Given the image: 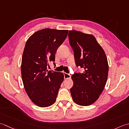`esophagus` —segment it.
I'll list each match as a JSON object with an SVG mask.
<instances>
[{"instance_id": "obj_1", "label": "esophagus", "mask_w": 129, "mask_h": 129, "mask_svg": "<svg viewBox=\"0 0 129 129\" xmlns=\"http://www.w3.org/2000/svg\"><path fill=\"white\" fill-rule=\"evenodd\" d=\"M64 79H70L71 78V75L70 74H68V73L64 72Z\"/></svg>"}]
</instances>
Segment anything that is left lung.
Here are the masks:
<instances>
[{"instance_id": "1", "label": "left lung", "mask_w": 129, "mask_h": 129, "mask_svg": "<svg viewBox=\"0 0 129 129\" xmlns=\"http://www.w3.org/2000/svg\"><path fill=\"white\" fill-rule=\"evenodd\" d=\"M68 38L76 65L85 70L83 73L72 76L71 94L76 104L89 106L99 99L106 85L109 72L107 57L93 35L70 30Z\"/></svg>"}]
</instances>
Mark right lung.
<instances>
[{
	"mask_svg": "<svg viewBox=\"0 0 129 129\" xmlns=\"http://www.w3.org/2000/svg\"><path fill=\"white\" fill-rule=\"evenodd\" d=\"M68 31L43 29L31 35L25 43L21 64L22 81L28 97L39 107L50 106L56 101L64 75L48 71L47 66L55 61L56 52Z\"/></svg>",
	"mask_w": 129,
	"mask_h": 129,
	"instance_id": "1",
	"label": "right lung"
}]
</instances>
